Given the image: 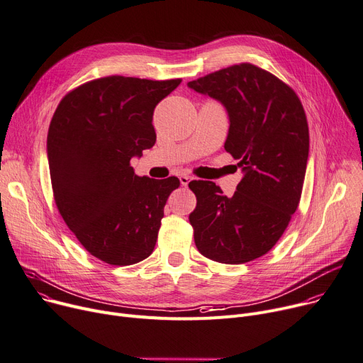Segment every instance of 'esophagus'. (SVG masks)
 I'll use <instances>...</instances> for the list:
<instances>
[{
    "instance_id": "esophagus-1",
    "label": "esophagus",
    "mask_w": 363,
    "mask_h": 363,
    "mask_svg": "<svg viewBox=\"0 0 363 363\" xmlns=\"http://www.w3.org/2000/svg\"><path fill=\"white\" fill-rule=\"evenodd\" d=\"M179 179H180V183H182L183 186H187V184L190 183V180H191V177H189V176H186V174H182Z\"/></svg>"
}]
</instances>
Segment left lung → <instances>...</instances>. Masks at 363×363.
Returning a JSON list of instances; mask_svg holds the SVG:
<instances>
[{
    "label": "left lung",
    "mask_w": 363,
    "mask_h": 363,
    "mask_svg": "<svg viewBox=\"0 0 363 363\" xmlns=\"http://www.w3.org/2000/svg\"><path fill=\"white\" fill-rule=\"evenodd\" d=\"M228 110L225 151L244 172L233 198L213 182L189 183V215L199 253L240 264L270 252L289 225L305 179L310 132L296 93L272 72L242 62L189 82Z\"/></svg>",
    "instance_id": "left-lung-1"
}]
</instances>
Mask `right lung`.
<instances>
[{
  "label": "right lung",
  "instance_id": "obj_1",
  "mask_svg": "<svg viewBox=\"0 0 363 363\" xmlns=\"http://www.w3.org/2000/svg\"><path fill=\"white\" fill-rule=\"evenodd\" d=\"M180 82L91 79L67 93L52 116L48 160L55 203L81 245L107 264H135L154 252L165 202L180 180L136 176L130 158L154 147V108Z\"/></svg>",
  "mask_w": 363,
  "mask_h": 363
}]
</instances>
